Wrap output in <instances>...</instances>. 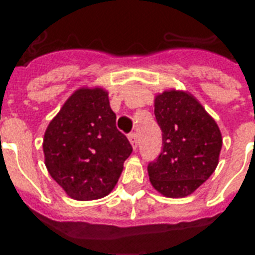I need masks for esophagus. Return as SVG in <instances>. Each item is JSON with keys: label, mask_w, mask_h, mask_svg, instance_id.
<instances>
[{"label": "esophagus", "mask_w": 255, "mask_h": 255, "mask_svg": "<svg viewBox=\"0 0 255 255\" xmlns=\"http://www.w3.org/2000/svg\"><path fill=\"white\" fill-rule=\"evenodd\" d=\"M128 140H129V143L132 144V147H133V149H136L137 148V135H136L135 132H131L129 135H128Z\"/></svg>", "instance_id": "1"}]
</instances>
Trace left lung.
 I'll list each match as a JSON object with an SVG mask.
<instances>
[{
	"mask_svg": "<svg viewBox=\"0 0 255 255\" xmlns=\"http://www.w3.org/2000/svg\"><path fill=\"white\" fill-rule=\"evenodd\" d=\"M163 147L148 164L149 180L167 197H185L210 177L218 164L222 137L217 123L193 96L165 91L155 99Z\"/></svg>",
	"mask_w": 255,
	"mask_h": 255,
	"instance_id": "1",
	"label": "left lung"
}]
</instances>
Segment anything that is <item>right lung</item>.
<instances>
[{
	"label": "right lung",
	"instance_id": "1",
	"mask_svg": "<svg viewBox=\"0 0 255 255\" xmlns=\"http://www.w3.org/2000/svg\"><path fill=\"white\" fill-rule=\"evenodd\" d=\"M45 163L50 176L71 198L107 196L132 153L127 136L102 88H81L70 96L46 129Z\"/></svg>",
	"mask_w": 255,
	"mask_h": 255
}]
</instances>
